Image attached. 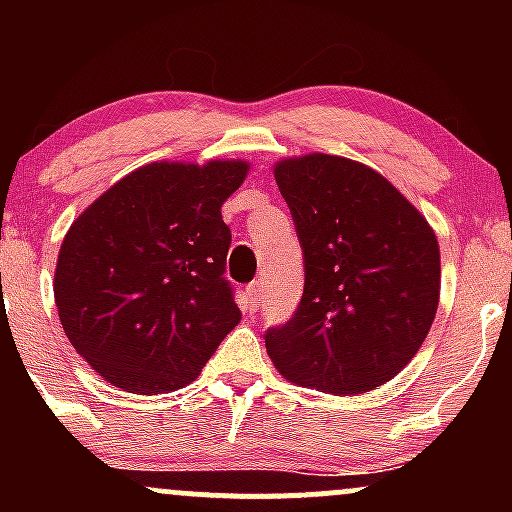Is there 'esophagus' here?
<instances>
[{"label": "esophagus", "mask_w": 512, "mask_h": 512, "mask_svg": "<svg viewBox=\"0 0 512 512\" xmlns=\"http://www.w3.org/2000/svg\"><path fill=\"white\" fill-rule=\"evenodd\" d=\"M260 296H262V281L257 279L248 286V308H250V313L260 310Z\"/></svg>", "instance_id": "34e87169"}]
</instances>
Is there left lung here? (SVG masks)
<instances>
[{"label":"left lung","instance_id":"8db88e82","mask_svg":"<svg viewBox=\"0 0 512 512\" xmlns=\"http://www.w3.org/2000/svg\"><path fill=\"white\" fill-rule=\"evenodd\" d=\"M274 178L305 267L296 313L264 332L274 366L327 395L387 383L421 349L436 317V233L395 185L349 158H291L276 163Z\"/></svg>","mask_w":512,"mask_h":512}]
</instances>
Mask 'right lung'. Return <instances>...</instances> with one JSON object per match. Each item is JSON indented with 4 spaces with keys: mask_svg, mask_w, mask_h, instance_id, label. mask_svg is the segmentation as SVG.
Returning <instances> with one entry per match:
<instances>
[{
    "mask_svg": "<svg viewBox=\"0 0 512 512\" xmlns=\"http://www.w3.org/2000/svg\"><path fill=\"white\" fill-rule=\"evenodd\" d=\"M245 161L149 163L79 216L57 257L64 334L108 383L137 395L185 387L240 322L226 279L221 204Z\"/></svg>",
    "mask_w": 512,
    "mask_h": 512,
    "instance_id": "obj_1",
    "label": "right lung"
}]
</instances>
